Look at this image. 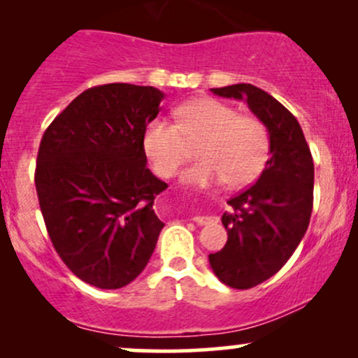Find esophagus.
<instances>
[{"mask_svg":"<svg viewBox=\"0 0 358 358\" xmlns=\"http://www.w3.org/2000/svg\"><path fill=\"white\" fill-rule=\"evenodd\" d=\"M193 222L199 225H210V224H217L219 219L215 215H195L193 217Z\"/></svg>","mask_w":358,"mask_h":358,"instance_id":"1","label":"esophagus"}]
</instances>
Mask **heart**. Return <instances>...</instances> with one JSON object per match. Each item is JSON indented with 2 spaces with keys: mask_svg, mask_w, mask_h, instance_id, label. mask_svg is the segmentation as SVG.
Instances as JSON below:
<instances>
[{
  "mask_svg": "<svg viewBox=\"0 0 358 358\" xmlns=\"http://www.w3.org/2000/svg\"><path fill=\"white\" fill-rule=\"evenodd\" d=\"M176 124L162 117L148 122L143 150L163 178H171L192 158L199 145L200 162L182 175L183 183L210 187L225 182L245 187L264 170L269 159V131L261 119L244 116L225 102L202 97L180 106Z\"/></svg>",
  "mask_w": 358,
  "mask_h": 358,
  "instance_id": "b5f03b06",
  "label": "heart"
}]
</instances>
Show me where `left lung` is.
Returning a JSON list of instances; mask_svg holds the SVG:
<instances>
[{
    "instance_id": "8db88e82",
    "label": "left lung",
    "mask_w": 358,
    "mask_h": 358,
    "mask_svg": "<svg viewBox=\"0 0 358 358\" xmlns=\"http://www.w3.org/2000/svg\"><path fill=\"white\" fill-rule=\"evenodd\" d=\"M245 101L269 131L271 158L257 182L229 200L222 215L227 244L208 261L224 285L249 289L269 279L293 256L313 210L315 166L296 117L252 84L212 89Z\"/></svg>"
}]
</instances>
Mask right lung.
I'll return each instance as SVG.
<instances>
[{
  "instance_id": "1",
  "label": "right lung",
  "mask_w": 358,
  "mask_h": 358,
  "mask_svg": "<svg viewBox=\"0 0 358 358\" xmlns=\"http://www.w3.org/2000/svg\"><path fill=\"white\" fill-rule=\"evenodd\" d=\"M163 97L150 85L90 87L40 141L35 187L47 232L65 266L90 286L134 281L165 227L153 203L168 185L151 173L143 150Z\"/></svg>"
}]
</instances>
